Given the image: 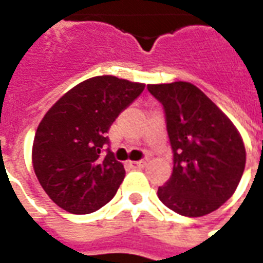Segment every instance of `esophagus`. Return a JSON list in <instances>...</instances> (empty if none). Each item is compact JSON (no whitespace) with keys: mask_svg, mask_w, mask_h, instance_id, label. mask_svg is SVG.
<instances>
[{"mask_svg":"<svg viewBox=\"0 0 263 263\" xmlns=\"http://www.w3.org/2000/svg\"><path fill=\"white\" fill-rule=\"evenodd\" d=\"M145 165H146V160H138V162L128 160V162H126V166L131 167V169H141V167H143Z\"/></svg>","mask_w":263,"mask_h":263,"instance_id":"1","label":"esophagus"}]
</instances>
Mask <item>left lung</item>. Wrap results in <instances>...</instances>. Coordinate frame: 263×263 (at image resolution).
Masks as SVG:
<instances>
[{"mask_svg": "<svg viewBox=\"0 0 263 263\" xmlns=\"http://www.w3.org/2000/svg\"><path fill=\"white\" fill-rule=\"evenodd\" d=\"M162 103L173 151L171 179L158 189L166 207L201 217L231 197L245 169V146L231 120L187 81L148 84Z\"/></svg>", "mask_w": 263, "mask_h": 263, "instance_id": "obj_1", "label": "left lung"}]
</instances>
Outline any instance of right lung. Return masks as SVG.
<instances>
[{"instance_id":"obj_1","label":"right lung","mask_w":263,"mask_h":263,"mask_svg":"<svg viewBox=\"0 0 263 263\" xmlns=\"http://www.w3.org/2000/svg\"><path fill=\"white\" fill-rule=\"evenodd\" d=\"M145 84L97 76L81 81L50 107L37 126L32 165L43 190L60 209L88 214L114 197L124 165L105 148L115 118Z\"/></svg>"}]
</instances>
